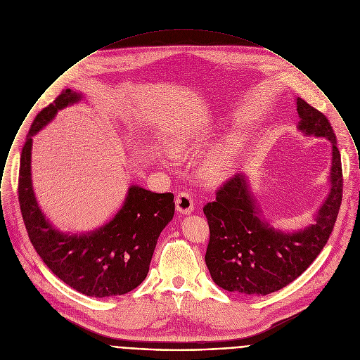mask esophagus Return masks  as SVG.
<instances>
[{
  "label": "esophagus",
  "mask_w": 360,
  "mask_h": 360,
  "mask_svg": "<svg viewBox=\"0 0 360 360\" xmlns=\"http://www.w3.org/2000/svg\"><path fill=\"white\" fill-rule=\"evenodd\" d=\"M175 205H176V210L182 214H191L195 209V202H193V198L191 193L188 192H181L178 196H176V200H175Z\"/></svg>",
  "instance_id": "obj_1"
}]
</instances>
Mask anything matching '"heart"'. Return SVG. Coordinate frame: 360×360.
<instances>
[{"label":"heart","mask_w":360,"mask_h":360,"mask_svg":"<svg viewBox=\"0 0 360 360\" xmlns=\"http://www.w3.org/2000/svg\"><path fill=\"white\" fill-rule=\"evenodd\" d=\"M200 138L196 136L192 131H181L171 141L169 147L176 154H191L200 148ZM228 174V162L224 151L216 153L202 165V175L209 182H221Z\"/></svg>","instance_id":"heart-1"}]
</instances>
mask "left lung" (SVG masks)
Instances as JSON below:
<instances>
[{
	"label": "left lung",
	"instance_id": "8db88e82",
	"mask_svg": "<svg viewBox=\"0 0 360 360\" xmlns=\"http://www.w3.org/2000/svg\"><path fill=\"white\" fill-rule=\"evenodd\" d=\"M297 129L331 143L330 192L314 214V222L297 231H281L263 218L248 176L236 174L203 209L210 240L205 256L217 285L248 296H264L296 280L326 246L342 202V167L335 134L327 117L296 98Z\"/></svg>",
	"mask_w": 360,
	"mask_h": 360
}]
</instances>
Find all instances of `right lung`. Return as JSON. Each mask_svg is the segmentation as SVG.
Segmentation results:
<instances>
[{"instance_id": "add662e5", "label": "right lung", "mask_w": 360, "mask_h": 360, "mask_svg": "<svg viewBox=\"0 0 360 360\" xmlns=\"http://www.w3.org/2000/svg\"><path fill=\"white\" fill-rule=\"evenodd\" d=\"M80 100V93L67 89L34 118L20 154V212L33 248L60 280L87 296H120L143 283L157 239L174 217V195L132 185L115 216L100 228L79 235L58 231L46 218L32 185L33 136L60 110Z\"/></svg>"}]
</instances>
